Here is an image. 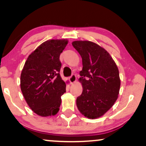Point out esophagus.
Returning a JSON list of instances; mask_svg holds the SVG:
<instances>
[{
  "instance_id": "esophagus-1",
  "label": "esophagus",
  "mask_w": 146,
  "mask_h": 146,
  "mask_svg": "<svg viewBox=\"0 0 146 146\" xmlns=\"http://www.w3.org/2000/svg\"><path fill=\"white\" fill-rule=\"evenodd\" d=\"M69 80L71 84L74 83L76 81V76L75 74H72L71 76L69 78Z\"/></svg>"
}]
</instances>
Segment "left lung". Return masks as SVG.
<instances>
[{
    "label": "left lung",
    "mask_w": 146,
    "mask_h": 146,
    "mask_svg": "<svg viewBox=\"0 0 146 146\" xmlns=\"http://www.w3.org/2000/svg\"><path fill=\"white\" fill-rule=\"evenodd\" d=\"M74 48L82 59L79 81L82 94L76 105L81 113L90 119L102 116L112 107L119 94V70L110 54L90 41H74Z\"/></svg>",
    "instance_id": "1"
}]
</instances>
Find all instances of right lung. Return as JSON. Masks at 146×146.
<instances>
[{
  "label": "right lung",
  "mask_w": 146,
  "mask_h": 146,
  "mask_svg": "<svg viewBox=\"0 0 146 146\" xmlns=\"http://www.w3.org/2000/svg\"><path fill=\"white\" fill-rule=\"evenodd\" d=\"M66 40H50L41 44L29 55L21 76V88L26 102L40 116L56 115L66 92V84L60 74V55Z\"/></svg>",
  "instance_id": "right-lung-1"
}]
</instances>
